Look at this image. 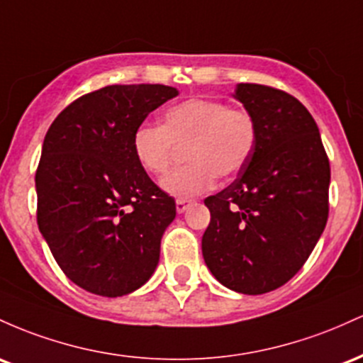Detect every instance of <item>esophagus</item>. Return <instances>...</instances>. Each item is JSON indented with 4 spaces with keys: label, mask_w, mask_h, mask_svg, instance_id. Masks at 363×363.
<instances>
[{
    "label": "esophagus",
    "mask_w": 363,
    "mask_h": 363,
    "mask_svg": "<svg viewBox=\"0 0 363 363\" xmlns=\"http://www.w3.org/2000/svg\"><path fill=\"white\" fill-rule=\"evenodd\" d=\"M192 206V201H186V199H178L177 201V211L178 213H185L186 209H189V207Z\"/></svg>",
    "instance_id": "esophagus-1"
}]
</instances>
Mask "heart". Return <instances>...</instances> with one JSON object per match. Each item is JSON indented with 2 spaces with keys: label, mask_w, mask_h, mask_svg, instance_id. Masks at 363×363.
Returning <instances> with one entry per match:
<instances>
[{
  "label": "heart",
  "mask_w": 363,
  "mask_h": 363,
  "mask_svg": "<svg viewBox=\"0 0 363 363\" xmlns=\"http://www.w3.org/2000/svg\"><path fill=\"white\" fill-rule=\"evenodd\" d=\"M259 138L254 115L223 101L186 99L171 106L162 125L142 123L133 132L135 160L152 177L166 174L185 147L189 164L174 169L161 183L174 197L192 199L213 189L216 177L228 180L247 166Z\"/></svg>",
  "instance_id": "b5f03b06"
}]
</instances>
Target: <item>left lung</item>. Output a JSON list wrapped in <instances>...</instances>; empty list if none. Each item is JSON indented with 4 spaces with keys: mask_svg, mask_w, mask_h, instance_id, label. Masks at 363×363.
<instances>
[{
    "mask_svg": "<svg viewBox=\"0 0 363 363\" xmlns=\"http://www.w3.org/2000/svg\"><path fill=\"white\" fill-rule=\"evenodd\" d=\"M235 97L257 121V145L236 180L203 201L202 255L226 288L260 295L302 269L323 235L331 166L317 123L291 94L238 84Z\"/></svg>",
    "mask_w": 363,
    "mask_h": 363,
    "instance_id": "1",
    "label": "left lung"
}]
</instances>
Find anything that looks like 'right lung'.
I'll return each mask as SVG.
<instances>
[{"instance_id":"1","label":"right lung","mask_w":363,"mask_h":363,"mask_svg":"<svg viewBox=\"0 0 363 363\" xmlns=\"http://www.w3.org/2000/svg\"><path fill=\"white\" fill-rule=\"evenodd\" d=\"M177 94L161 84L106 85L68 104L44 137L35 169L39 231L84 290L123 296L160 262L177 203L140 168L132 138Z\"/></svg>"}]
</instances>
